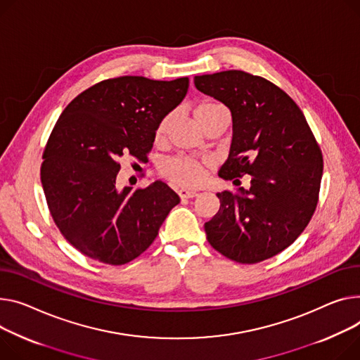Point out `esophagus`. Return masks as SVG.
Instances as JSON below:
<instances>
[{"label": "esophagus", "instance_id": "esophagus-1", "mask_svg": "<svg viewBox=\"0 0 360 360\" xmlns=\"http://www.w3.org/2000/svg\"><path fill=\"white\" fill-rule=\"evenodd\" d=\"M178 195H179L181 198H194V197L198 195V193H197V191H191V189L182 188V189L178 191Z\"/></svg>", "mask_w": 360, "mask_h": 360}]
</instances>
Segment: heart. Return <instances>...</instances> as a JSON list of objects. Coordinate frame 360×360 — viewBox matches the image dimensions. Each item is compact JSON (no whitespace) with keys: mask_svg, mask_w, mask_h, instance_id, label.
<instances>
[{"mask_svg":"<svg viewBox=\"0 0 360 360\" xmlns=\"http://www.w3.org/2000/svg\"><path fill=\"white\" fill-rule=\"evenodd\" d=\"M219 107H221V105L214 104V103L200 104L194 111L197 122L204 114H207L215 108H219ZM169 123H171L169 117H165L162 120L160 124L158 126V130H156L158 140H160L166 134L167 127H169ZM160 169H162V174L167 179H171L172 182L182 185V186H198L204 182V179L207 176L205 163H202L194 158H189V156H175L172 159H167L162 163Z\"/></svg>","mask_w":360,"mask_h":360,"instance_id":"1","label":"heart"}]
</instances>
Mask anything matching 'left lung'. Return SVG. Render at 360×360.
I'll return each mask as SVG.
<instances>
[{
  "mask_svg": "<svg viewBox=\"0 0 360 360\" xmlns=\"http://www.w3.org/2000/svg\"><path fill=\"white\" fill-rule=\"evenodd\" d=\"M194 84L231 112V145L219 176L250 175L248 189L217 193L219 212L204 224L208 242L238 263L269 259L297 240L316 211L323 176L316 137L294 100L265 78L223 70Z\"/></svg>",
  "mask_w": 360,
  "mask_h": 360,
  "instance_id": "obj_1",
  "label": "left lung"
}]
</instances>
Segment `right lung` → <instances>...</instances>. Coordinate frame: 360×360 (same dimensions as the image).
Wrapping results in <instances>:
<instances>
[{
	"mask_svg": "<svg viewBox=\"0 0 360 360\" xmlns=\"http://www.w3.org/2000/svg\"><path fill=\"white\" fill-rule=\"evenodd\" d=\"M188 78L105 79L60 114L43 153L40 179L52 217L85 256L124 265L156 238L179 197L162 181L117 186L120 158L145 162L158 126L185 98Z\"/></svg>",
	"mask_w": 360,
	"mask_h": 360,
	"instance_id": "1",
	"label": "right lung"
}]
</instances>
